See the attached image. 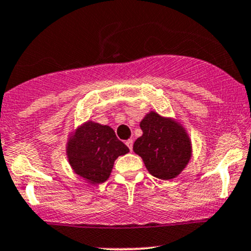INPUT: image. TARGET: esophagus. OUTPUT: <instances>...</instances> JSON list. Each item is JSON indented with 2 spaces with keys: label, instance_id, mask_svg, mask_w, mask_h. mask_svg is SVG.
<instances>
[{
  "label": "esophagus",
  "instance_id": "34e87169",
  "mask_svg": "<svg viewBox=\"0 0 251 251\" xmlns=\"http://www.w3.org/2000/svg\"><path fill=\"white\" fill-rule=\"evenodd\" d=\"M126 145H127V148L132 150V147H133V139H128L126 140Z\"/></svg>",
  "mask_w": 251,
  "mask_h": 251
}]
</instances>
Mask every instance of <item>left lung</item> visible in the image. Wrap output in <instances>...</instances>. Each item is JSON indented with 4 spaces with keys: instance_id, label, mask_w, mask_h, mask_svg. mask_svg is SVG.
Masks as SVG:
<instances>
[{
    "instance_id": "8db88e82",
    "label": "left lung",
    "mask_w": 251,
    "mask_h": 251,
    "mask_svg": "<svg viewBox=\"0 0 251 251\" xmlns=\"http://www.w3.org/2000/svg\"><path fill=\"white\" fill-rule=\"evenodd\" d=\"M143 134L133 144L148 172L161 180L180 175L192 157V142L180 121L149 112L139 124Z\"/></svg>"
}]
</instances>
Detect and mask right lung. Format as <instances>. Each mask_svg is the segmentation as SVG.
<instances>
[{
  "label": "right lung",
  "mask_w": 251,
  "mask_h": 251,
  "mask_svg": "<svg viewBox=\"0 0 251 251\" xmlns=\"http://www.w3.org/2000/svg\"><path fill=\"white\" fill-rule=\"evenodd\" d=\"M128 151L112 127L92 120L73 131L67 143V157L71 169L92 184L108 180L115 159Z\"/></svg>",
  "instance_id": "add662e5"
}]
</instances>
